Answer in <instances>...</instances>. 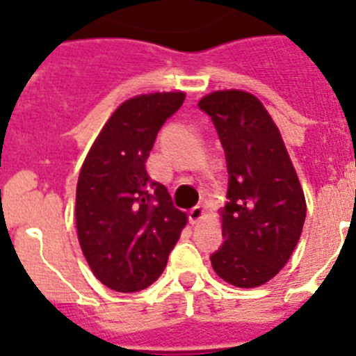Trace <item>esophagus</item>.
Returning <instances> with one entry per match:
<instances>
[{"mask_svg": "<svg viewBox=\"0 0 356 356\" xmlns=\"http://www.w3.org/2000/svg\"><path fill=\"white\" fill-rule=\"evenodd\" d=\"M203 217H205V209L201 205H196L194 209H191V212H188V221L193 222V225H197Z\"/></svg>", "mask_w": 356, "mask_h": 356, "instance_id": "1", "label": "esophagus"}]
</instances>
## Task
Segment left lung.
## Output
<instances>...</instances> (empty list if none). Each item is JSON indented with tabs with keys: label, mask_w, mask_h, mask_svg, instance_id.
<instances>
[{
	"label": "left lung",
	"mask_w": 356,
	"mask_h": 356,
	"mask_svg": "<svg viewBox=\"0 0 356 356\" xmlns=\"http://www.w3.org/2000/svg\"><path fill=\"white\" fill-rule=\"evenodd\" d=\"M226 153L229 184L219 210L225 244L210 257L229 285L260 287L289 262L301 237L307 201L282 134L259 97L216 90L200 99Z\"/></svg>",
	"instance_id": "obj_1"
}]
</instances>
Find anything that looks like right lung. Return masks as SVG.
Segmentation results:
<instances>
[{"mask_svg": "<svg viewBox=\"0 0 356 356\" xmlns=\"http://www.w3.org/2000/svg\"><path fill=\"white\" fill-rule=\"evenodd\" d=\"M185 92L139 94L118 106L90 146L76 185L78 242L103 285L118 292L149 287L187 225L168 188L151 180L146 160Z\"/></svg>", "mask_w": 356, "mask_h": 356, "instance_id": "obj_1", "label": "right lung"}]
</instances>
